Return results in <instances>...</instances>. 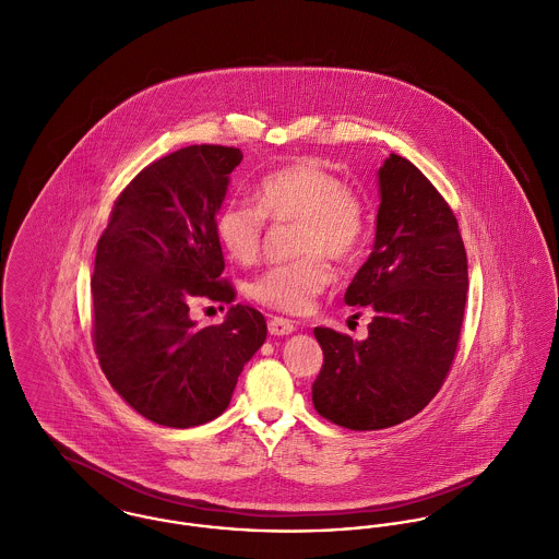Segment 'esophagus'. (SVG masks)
I'll use <instances>...</instances> for the list:
<instances>
[{
	"label": "esophagus",
	"instance_id": "esophagus-1",
	"mask_svg": "<svg viewBox=\"0 0 559 559\" xmlns=\"http://www.w3.org/2000/svg\"><path fill=\"white\" fill-rule=\"evenodd\" d=\"M267 331H270V335H292V333L296 331V324H294L292 320H287V318H278V316H272V318L267 320Z\"/></svg>",
	"mask_w": 559,
	"mask_h": 559
}]
</instances>
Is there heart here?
<instances>
[{
  "mask_svg": "<svg viewBox=\"0 0 559 559\" xmlns=\"http://www.w3.org/2000/svg\"><path fill=\"white\" fill-rule=\"evenodd\" d=\"M265 221L294 223L296 259L263 270L248 287L252 300L285 313H305L335 281L326 257L354 261L369 239L367 205L335 173L302 159L263 175L250 203H228L216 214L214 230L224 252L237 263L259 257Z\"/></svg>",
  "mask_w": 559,
  "mask_h": 559,
  "instance_id": "b5f03b06",
  "label": "heart"
}]
</instances>
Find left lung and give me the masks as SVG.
<instances>
[{"instance_id": "obj_1", "label": "left lung", "mask_w": 559, "mask_h": 559, "mask_svg": "<svg viewBox=\"0 0 559 559\" xmlns=\"http://www.w3.org/2000/svg\"><path fill=\"white\" fill-rule=\"evenodd\" d=\"M376 243L345 302L373 313L365 341L316 329L324 365L316 411L347 430L397 426L441 391L455 358L468 272L457 221L441 192L406 157L380 168Z\"/></svg>"}]
</instances>
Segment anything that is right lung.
Masks as SVG:
<instances>
[{"instance_id": "add662e5", "label": "right lung", "mask_w": 559, "mask_h": 559, "mask_svg": "<svg viewBox=\"0 0 559 559\" xmlns=\"http://www.w3.org/2000/svg\"><path fill=\"white\" fill-rule=\"evenodd\" d=\"M241 151L192 144L142 168L114 201L93 287V343L114 391L142 417L194 428L221 417L263 345L265 318L233 305L214 221ZM230 304L223 325L197 330L189 305Z\"/></svg>"}]
</instances>
